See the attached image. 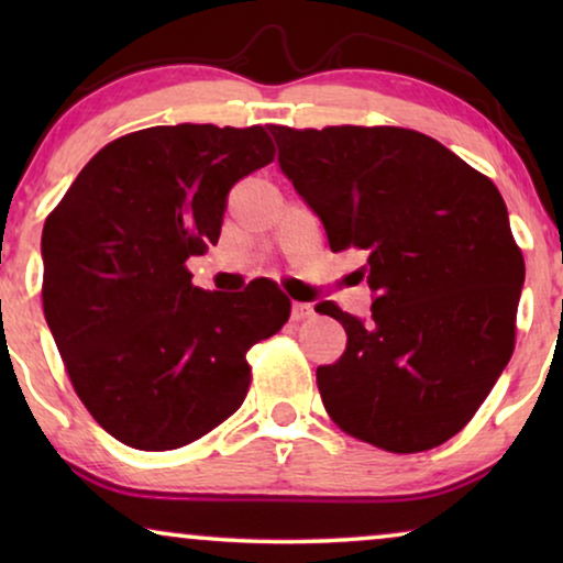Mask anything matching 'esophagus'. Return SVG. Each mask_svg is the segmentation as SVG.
<instances>
[{"mask_svg":"<svg viewBox=\"0 0 563 563\" xmlns=\"http://www.w3.org/2000/svg\"><path fill=\"white\" fill-rule=\"evenodd\" d=\"M314 314V307L310 302H295L291 305V320H307Z\"/></svg>","mask_w":563,"mask_h":563,"instance_id":"1","label":"esophagus"}]
</instances>
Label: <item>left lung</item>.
<instances>
[{"label":"left lung","instance_id":"left-lung-1","mask_svg":"<svg viewBox=\"0 0 563 563\" xmlns=\"http://www.w3.org/2000/svg\"><path fill=\"white\" fill-rule=\"evenodd\" d=\"M279 166L325 225L330 251H364L372 318L314 307L349 343L318 366L338 428L391 453L459 433L515 349L526 261L505 199L435 137L407 128H268Z\"/></svg>","mask_w":563,"mask_h":563}]
</instances>
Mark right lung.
Instances as JSON below:
<instances>
[{
	"label": "right lung",
	"mask_w": 563,
	"mask_h": 563,
	"mask_svg": "<svg viewBox=\"0 0 563 563\" xmlns=\"http://www.w3.org/2000/svg\"><path fill=\"white\" fill-rule=\"evenodd\" d=\"M266 128L158 125L107 143L43 225V312L76 395L112 438L172 451L243 405L245 353L279 333L274 282L191 284L230 187L272 164Z\"/></svg>",
	"instance_id": "obj_1"
}]
</instances>
